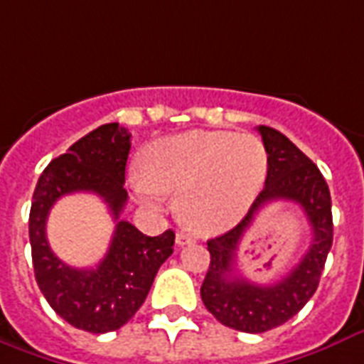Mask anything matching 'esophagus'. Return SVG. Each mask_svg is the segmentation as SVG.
I'll use <instances>...</instances> for the list:
<instances>
[{
    "instance_id": "34e87169",
    "label": "esophagus",
    "mask_w": 364,
    "mask_h": 364,
    "mask_svg": "<svg viewBox=\"0 0 364 364\" xmlns=\"http://www.w3.org/2000/svg\"><path fill=\"white\" fill-rule=\"evenodd\" d=\"M190 243H193V237H191V235H188V233L184 232L176 233V245H178V247H184V245Z\"/></svg>"
}]
</instances>
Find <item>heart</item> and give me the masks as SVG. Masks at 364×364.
Segmentation results:
<instances>
[{
  "instance_id": "1",
  "label": "heart",
  "mask_w": 364,
  "mask_h": 364,
  "mask_svg": "<svg viewBox=\"0 0 364 364\" xmlns=\"http://www.w3.org/2000/svg\"><path fill=\"white\" fill-rule=\"evenodd\" d=\"M142 173L129 186L140 203L163 207V193L178 196L180 222L193 232L220 233L249 210L267 174V151L250 132L186 131L148 144Z\"/></svg>"
}]
</instances>
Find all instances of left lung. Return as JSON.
<instances>
[{"label": "left lung", "instance_id": "left-lung-1", "mask_svg": "<svg viewBox=\"0 0 364 364\" xmlns=\"http://www.w3.org/2000/svg\"><path fill=\"white\" fill-rule=\"evenodd\" d=\"M258 132L267 151L266 186L237 226L207 241L210 266L201 284L205 308L222 325L250 334L283 325L308 304L319 287L321 272L332 247L331 191L317 165L272 127L260 125ZM279 198L303 207L312 226V245L281 282L250 284L239 278L232 267L237 247L257 210Z\"/></svg>", "mask_w": 364, "mask_h": 364}]
</instances>
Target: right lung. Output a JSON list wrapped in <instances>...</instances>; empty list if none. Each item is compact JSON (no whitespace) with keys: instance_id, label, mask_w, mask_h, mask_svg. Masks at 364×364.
Listing matches in <instances>:
<instances>
[{"instance_id":"1","label":"right lung","mask_w":364,"mask_h":364,"mask_svg":"<svg viewBox=\"0 0 364 364\" xmlns=\"http://www.w3.org/2000/svg\"><path fill=\"white\" fill-rule=\"evenodd\" d=\"M131 132L106 123L80 138L45 167L30 208V245L36 281L49 306L80 331H117L144 304L161 264L173 255L174 232L144 235L131 222L119 220L127 203L125 167ZM91 191L114 214L116 232L101 264L80 270L62 262L48 247L44 228L52 205L62 195Z\"/></svg>"}]
</instances>
